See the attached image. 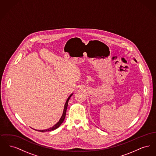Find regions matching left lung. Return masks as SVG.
<instances>
[{
    "instance_id": "left-lung-1",
    "label": "left lung",
    "mask_w": 156,
    "mask_h": 156,
    "mask_svg": "<svg viewBox=\"0 0 156 156\" xmlns=\"http://www.w3.org/2000/svg\"><path fill=\"white\" fill-rule=\"evenodd\" d=\"M134 61H136V59H134Z\"/></svg>"
}]
</instances>
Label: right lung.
I'll return each instance as SVG.
<instances>
[{"instance_id": "obj_1", "label": "right lung", "mask_w": 156, "mask_h": 156, "mask_svg": "<svg viewBox=\"0 0 156 156\" xmlns=\"http://www.w3.org/2000/svg\"><path fill=\"white\" fill-rule=\"evenodd\" d=\"M73 95V94H71V95H69V97L68 98L67 101H66V104H65V105H64V111H63V113H62V116H61V118L60 119H59V121H58V122H57V123L54 126H52V127H50V128H48V129H45V130H36L38 131V132H49V131H52V130H55V129H57L59 126H60V125L62 124V123L64 122V120L65 118H66V112H67V106H68V101H69V99H70V98H71V97ZM34 130H35V129H34Z\"/></svg>"}]
</instances>
